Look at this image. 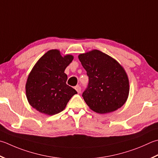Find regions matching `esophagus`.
Returning a JSON list of instances; mask_svg holds the SVG:
<instances>
[{
  "mask_svg": "<svg viewBox=\"0 0 158 158\" xmlns=\"http://www.w3.org/2000/svg\"><path fill=\"white\" fill-rule=\"evenodd\" d=\"M75 89H76L77 92H78V93H80V92H81V87H80L79 85H77L75 88Z\"/></svg>",
  "mask_w": 158,
  "mask_h": 158,
  "instance_id": "esophagus-1",
  "label": "esophagus"
}]
</instances>
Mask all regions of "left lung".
<instances>
[{
  "label": "left lung",
  "instance_id": "left-lung-1",
  "mask_svg": "<svg viewBox=\"0 0 158 158\" xmlns=\"http://www.w3.org/2000/svg\"><path fill=\"white\" fill-rule=\"evenodd\" d=\"M89 77L82 97L94 112L107 114L121 107L127 100L129 82L127 73L115 59L98 50L79 55Z\"/></svg>",
  "mask_w": 158,
  "mask_h": 158
}]
</instances>
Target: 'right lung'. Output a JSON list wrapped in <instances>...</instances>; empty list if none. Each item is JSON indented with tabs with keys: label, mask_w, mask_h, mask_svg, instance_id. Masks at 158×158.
Wrapping results in <instances>:
<instances>
[{
	"label": "right lung",
	"mask_w": 158,
	"mask_h": 158,
	"mask_svg": "<svg viewBox=\"0 0 158 158\" xmlns=\"http://www.w3.org/2000/svg\"><path fill=\"white\" fill-rule=\"evenodd\" d=\"M72 55L62 56L57 49L48 51L34 65L27 80L28 102L34 109L46 115L63 111L77 92L66 84V67L73 60Z\"/></svg>",
	"instance_id": "right-lung-1"
}]
</instances>
